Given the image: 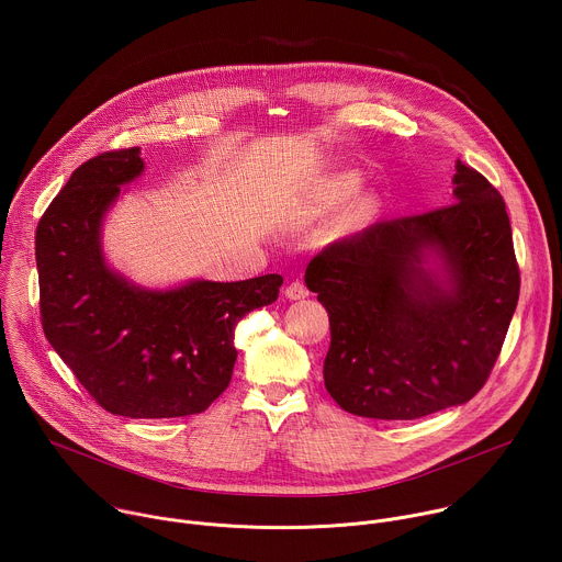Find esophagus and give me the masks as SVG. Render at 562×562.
Wrapping results in <instances>:
<instances>
[{
    "instance_id": "obj_1",
    "label": "esophagus",
    "mask_w": 562,
    "mask_h": 562,
    "mask_svg": "<svg viewBox=\"0 0 562 562\" xmlns=\"http://www.w3.org/2000/svg\"><path fill=\"white\" fill-rule=\"evenodd\" d=\"M284 295L289 297V300H304L306 295H308V289L302 284V282H289L286 284V289H284Z\"/></svg>"
}]
</instances>
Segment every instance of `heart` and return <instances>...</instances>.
Listing matches in <instances>:
<instances>
[{
  "label": "heart",
  "instance_id": "obj_1",
  "mask_svg": "<svg viewBox=\"0 0 562 562\" xmlns=\"http://www.w3.org/2000/svg\"><path fill=\"white\" fill-rule=\"evenodd\" d=\"M362 187V178L353 171H345L338 173L334 178H329L327 182H323L317 187L313 202L308 206L311 215H325L338 206H342L345 202H349ZM378 209V200L373 195H364L356 202L351 215H349V224H360L364 220H369Z\"/></svg>",
  "mask_w": 562,
  "mask_h": 562
}]
</instances>
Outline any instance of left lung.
I'll return each instance as SVG.
<instances>
[{
    "label": "left lung",
    "instance_id": "obj_1",
    "mask_svg": "<svg viewBox=\"0 0 562 562\" xmlns=\"http://www.w3.org/2000/svg\"><path fill=\"white\" fill-rule=\"evenodd\" d=\"M453 204L382 220L306 267L329 313L325 386L362 418L416 420L464 405L492 373L520 273L503 195L456 162Z\"/></svg>",
    "mask_w": 562,
    "mask_h": 562
}]
</instances>
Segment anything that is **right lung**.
I'll use <instances>...</instances> for the list:
<instances>
[{"mask_svg": "<svg viewBox=\"0 0 562 562\" xmlns=\"http://www.w3.org/2000/svg\"><path fill=\"white\" fill-rule=\"evenodd\" d=\"M144 173L139 146L72 171L35 233L40 313L50 347L95 403L124 418L202 414L228 386L235 325L278 300L282 276L148 289L104 256L106 213Z\"/></svg>", "mask_w": 562, "mask_h": 562, "instance_id": "1", "label": "right lung"}]
</instances>
